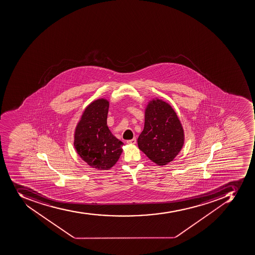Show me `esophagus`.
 Masks as SVG:
<instances>
[{"instance_id": "obj_1", "label": "esophagus", "mask_w": 255, "mask_h": 255, "mask_svg": "<svg viewBox=\"0 0 255 255\" xmlns=\"http://www.w3.org/2000/svg\"><path fill=\"white\" fill-rule=\"evenodd\" d=\"M135 143H136V139H135V138H133L132 139L127 140V143H128V144H135Z\"/></svg>"}]
</instances>
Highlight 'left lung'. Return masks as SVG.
Here are the masks:
<instances>
[{
    "label": "left lung",
    "instance_id": "left-lung-1",
    "mask_svg": "<svg viewBox=\"0 0 255 255\" xmlns=\"http://www.w3.org/2000/svg\"><path fill=\"white\" fill-rule=\"evenodd\" d=\"M184 142V129L172 106L157 98L149 101L137 139L139 150L157 165H166L178 155Z\"/></svg>",
    "mask_w": 255,
    "mask_h": 255
}]
</instances>
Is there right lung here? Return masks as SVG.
Segmentation results:
<instances>
[{
    "label": "right lung",
    "mask_w": 255,
    "mask_h": 255,
    "mask_svg": "<svg viewBox=\"0 0 255 255\" xmlns=\"http://www.w3.org/2000/svg\"><path fill=\"white\" fill-rule=\"evenodd\" d=\"M109 102L99 99L85 108L75 130L77 153L91 168L109 170L122 153V141L112 135L107 125Z\"/></svg>",
    "instance_id": "add662e5"
}]
</instances>
